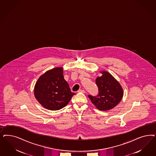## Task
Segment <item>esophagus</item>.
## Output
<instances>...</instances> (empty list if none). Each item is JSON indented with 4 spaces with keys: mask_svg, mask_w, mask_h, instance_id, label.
Returning <instances> with one entry per match:
<instances>
[{
    "mask_svg": "<svg viewBox=\"0 0 156 156\" xmlns=\"http://www.w3.org/2000/svg\"><path fill=\"white\" fill-rule=\"evenodd\" d=\"M77 92H83V93H85V90H78Z\"/></svg>",
    "mask_w": 156,
    "mask_h": 156,
    "instance_id": "obj_1",
    "label": "esophagus"
}]
</instances>
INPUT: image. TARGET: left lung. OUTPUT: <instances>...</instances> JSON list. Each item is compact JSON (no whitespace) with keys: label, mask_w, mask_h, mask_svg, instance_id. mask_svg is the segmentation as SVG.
I'll use <instances>...</instances> for the list:
<instances>
[{"label":"left lung","mask_w":156,"mask_h":156,"mask_svg":"<svg viewBox=\"0 0 156 156\" xmlns=\"http://www.w3.org/2000/svg\"><path fill=\"white\" fill-rule=\"evenodd\" d=\"M102 75L96 79L99 93L96 96L88 95L92 103L101 111L110 110L121 101L123 90L121 84L107 71H101Z\"/></svg>","instance_id":"left-lung-1"}]
</instances>
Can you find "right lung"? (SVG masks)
<instances>
[{
    "instance_id": "1",
    "label": "right lung",
    "mask_w": 156,
    "mask_h": 156,
    "mask_svg": "<svg viewBox=\"0 0 156 156\" xmlns=\"http://www.w3.org/2000/svg\"><path fill=\"white\" fill-rule=\"evenodd\" d=\"M62 69V67H57L46 71L35 83V98L48 110H60L75 95L70 91L68 83L65 80Z\"/></svg>"
}]
</instances>
